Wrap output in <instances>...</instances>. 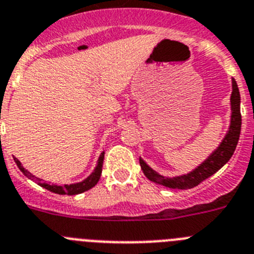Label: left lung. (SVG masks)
Masks as SVG:
<instances>
[{
	"label": "left lung",
	"mask_w": 254,
	"mask_h": 254,
	"mask_svg": "<svg viewBox=\"0 0 254 254\" xmlns=\"http://www.w3.org/2000/svg\"><path fill=\"white\" fill-rule=\"evenodd\" d=\"M233 84V92H232V97H230V104H232V120H230V127L228 131L227 136L223 139V142L220 143L219 147L211 153L206 161L200 165L197 169H195L192 173L188 174V175L179 176V178L169 179L164 178V176L159 175L155 173L152 169L145 164L143 160L139 159V165L142 169L143 174L148 180L153 181V183L159 184V185L166 186V188H171V189L176 190H186L191 189L194 186L199 185L201 181L208 179L213 174H215L219 169H222L229 159L233 156L234 151H236L237 143H238L239 134H241V126H242V116H241V95H239V89L237 87L236 80L233 79L232 81Z\"/></svg>",
	"instance_id": "8db88e82"
}]
</instances>
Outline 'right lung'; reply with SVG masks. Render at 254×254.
Returning a JSON list of instances; mask_svg holds the SVG:
<instances>
[{
  "mask_svg": "<svg viewBox=\"0 0 254 254\" xmlns=\"http://www.w3.org/2000/svg\"><path fill=\"white\" fill-rule=\"evenodd\" d=\"M103 159H104V153H102L99 156V160H98V165L95 167L94 173L89 176L88 179H85L84 181H81V183L78 184H71V185H64V186H58V185H49V184H41L39 183L40 179L35 178L32 174H30L27 170H25L24 167L21 166V162L18 161L17 159H15L16 165L18 166V169L24 173L25 176H27L29 179L31 180H35L36 183H39V185H41L43 188H45L46 190L51 192H55V194H62V195H76V194H80V192H84L87 190L92 189L93 186L97 185V183L101 179V174H102V166H103Z\"/></svg>",
  "mask_w": 254,
  "mask_h": 254,
  "instance_id": "right-lung-1",
  "label": "right lung"
}]
</instances>
